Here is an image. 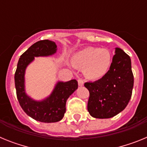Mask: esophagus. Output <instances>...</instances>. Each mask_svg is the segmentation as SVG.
<instances>
[{"mask_svg": "<svg viewBox=\"0 0 147 147\" xmlns=\"http://www.w3.org/2000/svg\"><path fill=\"white\" fill-rule=\"evenodd\" d=\"M78 85L80 87H82L84 85V82L82 80H78Z\"/></svg>", "mask_w": 147, "mask_h": 147, "instance_id": "34e87169", "label": "esophagus"}]
</instances>
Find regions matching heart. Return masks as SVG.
<instances>
[{
    "label": "heart",
    "mask_w": 147,
    "mask_h": 147,
    "mask_svg": "<svg viewBox=\"0 0 147 147\" xmlns=\"http://www.w3.org/2000/svg\"><path fill=\"white\" fill-rule=\"evenodd\" d=\"M74 60L76 65L83 67L84 74L88 79L96 80L107 74L112 57L107 49L87 47L78 51L74 54Z\"/></svg>",
    "instance_id": "heart-1"
}]
</instances>
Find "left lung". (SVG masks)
<instances>
[{
  "instance_id": "left-lung-1",
  "label": "left lung",
  "mask_w": 147,
  "mask_h": 147,
  "mask_svg": "<svg viewBox=\"0 0 147 147\" xmlns=\"http://www.w3.org/2000/svg\"><path fill=\"white\" fill-rule=\"evenodd\" d=\"M134 84L131 59L120 48H115L110 70L102 79L86 82L89 90L88 110L96 119H110L125 109Z\"/></svg>"
}]
</instances>
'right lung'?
Returning <instances> with one entry per match:
<instances>
[{"instance_id": "add662e5", "label": "right lung", "mask_w": 147, "mask_h": 147, "mask_svg": "<svg viewBox=\"0 0 147 147\" xmlns=\"http://www.w3.org/2000/svg\"><path fill=\"white\" fill-rule=\"evenodd\" d=\"M57 51L54 41L40 40L28 48L20 56L15 74L17 97L23 111L31 118L44 123H53L62 120L66 111V101L78 88V82L57 81L51 94L41 100L34 99L26 91V70L34 57H49Z\"/></svg>"}]
</instances>
